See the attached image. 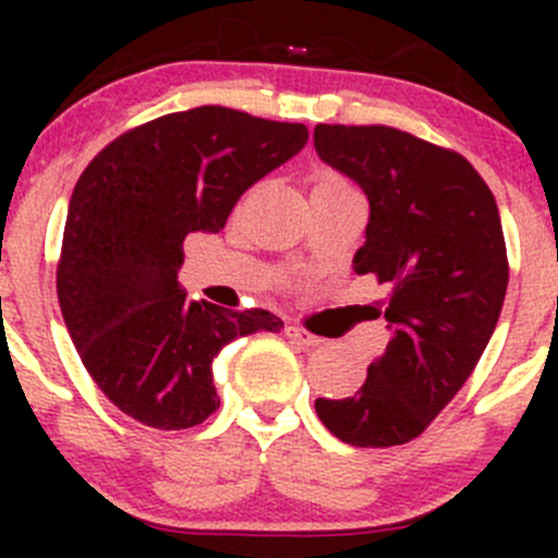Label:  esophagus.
<instances>
[{"instance_id":"1","label":"esophagus","mask_w":558,"mask_h":558,"mask_svg":"<svg viewBox=\"0 0 558 558\" xmlns=\"http://www.w3.org/2000/svg\"><path fill=\"white\" fill-rule=\"evenodd\" d=\"M286 335H289L291 340L302 342V345H307V348H315V345H320V342H324L318 335H313L311 329H305V326H289V329H286Z\"/></svg>"}]
</instances>
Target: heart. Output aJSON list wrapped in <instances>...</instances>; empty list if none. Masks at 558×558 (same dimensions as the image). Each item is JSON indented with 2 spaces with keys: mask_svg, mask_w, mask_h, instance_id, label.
I'll use <instances>...</instances> for the list:
<instances>
[{
  "mask_svg": "<svg viewBox=\"0 0 558 558\" xmlns=\"http://www.w3.org/2000/svg\"><path fill=\"white\" fill-rule=\"evenodd\" d=\"M326 189H351L348 178L342 172L329 170V167H320L313 172V191H326Z\"/></svg>",
  "mask_w": 558,
  "mask_h": 558,
  "instance_id": "obj_1",
  "label": "heart"
}]
</instances>
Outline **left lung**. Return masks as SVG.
Here are the masks:
<instances>
[{"label":"left lung","instance_id":"1","mask_svg":"<svg viewBox=\"0 0 558 558\" xmlns=\"http://www.w3.org/2000/svg\"><path fill=\"white\" fill-rule=\"evenodd\" d=\"M313 140L367 194L353 272L388 286L391 331L362 388L315 399V413L348 446H402L451 402L494 335L508 291L497 202L464 156L402 129L318 123Z\"/></svg>","mask_w":558,"mask_h":558}]
</instances>
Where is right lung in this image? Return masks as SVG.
<instances>
[{
	"label": "right lung",
	"mask_w": 558,
	"mask_h": 558,
	"mask_svg": "<svg viewBox=\"0 0 558 558\" xmlns=\"http://www.w3.org/2000/svg\"><path fill=\"white\" fill-rule=\"evenodd\" d=\"M305 143V123L202 105L129 129L77 178L56 291L83 367L129 418L202 424L218 408L221 348L283 329L269 311L185 300L178 269L191 232H221L240 196Z\"/></svg>",
	"instance_id": "right-lung-1"
}]
</instances>
